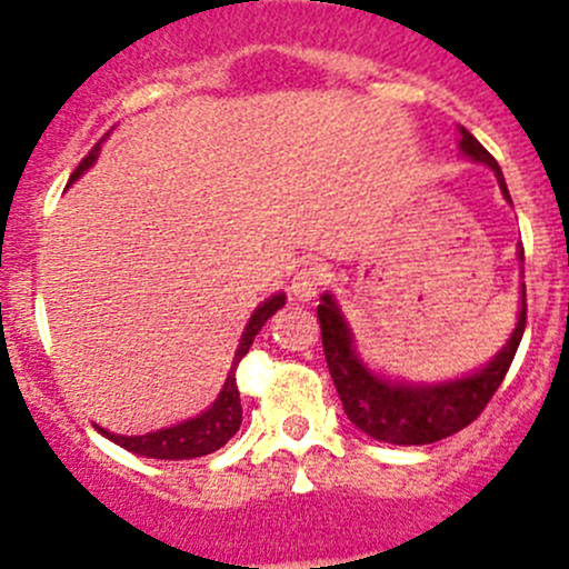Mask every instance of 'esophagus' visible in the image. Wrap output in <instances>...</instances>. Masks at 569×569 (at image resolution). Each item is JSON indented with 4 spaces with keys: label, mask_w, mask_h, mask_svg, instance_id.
<instances>
[{
    "label": "esophagus",
    "mask_w": 569,
    "mask_h": 569,
    "mask_svg": "<svg viewBox=\"0 0 569 569\" xmlns=\"http://www.w3.org/2000/svg\"><path fill=\"white\" fill-rule=\"evenodd\" d=\"M321 286H325V269L306 267L295 274V280H291V295L300 302H308L319 295Z\"/></svg>",
    "instance_id": "esophagus-1"
}]
</instances>
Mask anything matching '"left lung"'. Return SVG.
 Instances as JSON below:
<instances>
[{"label": "left lung", "instance_id": "1", "mask_svg": "<svg viewBox=\"0 0 569 569\" xmlns=\"http://www.w3.org/2000/svg\"><path fill=\"white\" fill-rule=\"evenodd\" d=\"M460 148L465 157H470L473 162H485L487 168H492L503 198L512 203L498 162L465 126H460ZM518 256L523 261V250ZM317 317L321 325V347H325L327 369H330V377L336 382V391L341 396L343 412L349 416V421L375 440H382V443L423 446L449 438V435L473 423L487 407V401L492 399V393L498 391L526 330V286L523 300H520L518 327H515L507 347L476 375L455 382H438V386L391 382L369 371V366H363V360L355 352L352 332H349L332 295L321 297Z\"/></svg>", "mask_w": 569, "mask_h": 569}]
</instances>
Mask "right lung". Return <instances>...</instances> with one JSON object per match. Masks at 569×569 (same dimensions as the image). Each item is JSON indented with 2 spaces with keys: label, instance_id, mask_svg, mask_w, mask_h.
Listing matches in <instances>:
<instances>
[{
  "label": "right lung",
  "instance_id": "right-lung-1",
  "mask_svg": "<svg viewBox=\"0 0 569 569\" xmlns=\"http://www.w3.org/2000/svg\"><path fill=\"white\" fill-rule=\"evenodd\" d=\"M96 159H99V146H96L93 151H90L88 157L79 162V168L73 170L71 181H77V178L82 176L84 170L96 162ZM283 306H286V295H274V297H269L263 306L256 308V313L250 317L248 327H244L242 341H239L237 358H233V366H231V375H228L226 386H222V391H220V396H217L214 405H211L206 412L189 418V421L176 423V427L157 429V432H151V435H137V438H126V435L107 432V429H101V427H96V429H99L104 438L112 440V443H118L120 449L134 451V455H140V457H153V460H194V457H206V455H211V451L222 449V446H226L228 440L239 432V423H242V401H239V388H237L239 360L248 355L252 338H256L258 330L267 325V319Z\"/></svg>",
  "mask_w": 569,
  "mask_h": 569
}]
</instances>
